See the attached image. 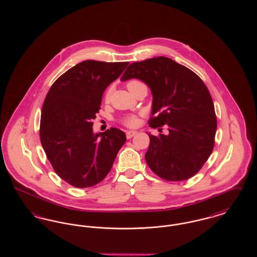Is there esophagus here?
<instances>
[{
	"label": "esophagus",
	"mask_w": 257,
	"mask_h": 257,
	"mask_svg": "<svg viewBox=\"0 0 257 257\" xmlns=\"http://www.w3.org/2000/svg\"><path fill=\"white\" fill-rule=\"evenodd\" d=\"M136 134H137V132H136V131H128V132L126 133V138L129 140V139L133 138Z\"/></svg>",
	"instance_id": "obj_1"
}]
</instances>
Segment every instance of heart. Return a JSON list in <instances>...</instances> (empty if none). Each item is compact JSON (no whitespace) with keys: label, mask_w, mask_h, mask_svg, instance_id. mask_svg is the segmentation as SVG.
Returning a JSON list of instances; mask_svg holds the SVG:
<instances>
[{"label":"heart","mask_w":257,"mask_h":257,"mask_svg":"<svg viewBox=\"0 0 257 257\" xmlns=\"http://www.w3.org/2000/svg\"><path fill=\"white\" fill-rule=\"evenodd\" d=\"M146 86L142 81H140V80H137V79H134V80H130L127 84H126V86H127V88H128V90L131 92V91H133L134 89L136 88H138L139 86ZM110 90H107V92H106V94H105V101H109L110 100ZM121 123H122L123 125H125V126H127V127H129V128H134L136 126H138L139 125V123H140V116H139V114H135V113H130V114H127V115H125V116H123L122 118H121Z\"/></svg>","instance_id":"heart-1"}]
</instances>
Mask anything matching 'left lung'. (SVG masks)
<instances>
[{
  "label": "left lung",
  "mask_w": 257,
  "mask_h": 257,
  "mask_svg": "<svg viewBox=\"0 0 257 257\" xmlns=\"http://www.w3.org/2000/svg\"><path fill=\"white\" fill-rule=\"evenodd\" d=\"M139 79L149 86L151 128L166 125L169 134L147 133L148 167L167 181L191 178L210 157L217 130L215 108L207 86L195 72L166 57L131 63L121 81Z\"/></svg>",
  "instance_id": "1"
}]
</instances>
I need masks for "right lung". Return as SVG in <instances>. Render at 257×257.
<instances>
[{
	"instance_id": "obj_1",
	"label": "right lung",
	"mask_w": 257,
	"mask_h": 257,
	"mask_svg": "<svg viewBox=\"0 0 257 257\" xmlns=\"http://www.w3.org/2000/svg\"><path fill=\"white\" fill-rule=\"evenodd\" d=\"M128 64L82 61L58 78L45 97L40 142L55 172L71 186L88 188L101 182L126 142L117 128L94 134L92 119L104 90Z\"/></svg>"
}]
</instances>
